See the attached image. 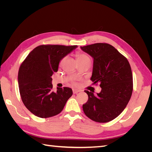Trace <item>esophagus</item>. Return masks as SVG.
<instances>
[{"label": "esophagus", "instance_id": "34e87169", "mask_svg": "<svg viewBox=\"0 0 152 152\" xmlns=\"http://www.w3.org/2000/svg\"><path fill=\"white\" fill-rule=\"evenodd\" d=\"M80 91L79 89H73V94H77L78 93H79Z\"/></svg>", "mask_w": 152, "mask_h": 152}]
</instances>
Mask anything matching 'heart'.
<instances>
[{
	"mask_svg": "<svg viewBox=\"0 0 152 152\" xmlns=\"http://www.w3.org/2000/svg\"><path fill=\"white\" fill-rule=\"evenodd\" d=\"M77 60L78 63H80V62H85V61H89L91 62V59L90 58L87 56V55L84 54V53H77ZM64 59L65 58H63L61 59V61L60 62V63L61 64L63 63V61H64Z\"/></svg>",
	"mask_w": 152,
	"mask_h": 152,
	"instance_id": "heart-1",
	"label": "heart"
}]
</instances>
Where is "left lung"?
<instances>
[{"mask_svg":"<svg viewBox=\"0 0 152 152\" xmlns=\"http://www.w3.org/2000/svg\"><path fill=\"white\" fill-rule=\"evenodd\" d=\"M80 49L93 58L91 80L94 84L99 83L102 88L97 95L84 91L88 101L82 105L84 112L95 122L111 121L123 112L131 97L133 82L130 64L108 44L96 43Z\"/></svg>","mask_w":152,"mask_h":152,"instance_id":"obj_1","label":"left lung"}]
</instances>
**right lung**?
Returning a JSON list of instances; mask_svg holds the SVG:
<instances>
[{
  "label": "right lung",
  "instance_id": "add662e5",
  "mask_svg": "<svg viewBox=\"0 0 152 152\" xmlns=\"http://www.w3.org/2000/svg\"><path fill=\"white\" fill-rule=\"evenodd\" d=\"M77 45H41L29 53L18 72V86L22 102L37 117L49 118L60 113L73 94L70 87H57L54 92L52 78L59 62Z\"/></svg>",
  "mask_w": 152,
  "mask_h": 152
}]
</instances>
